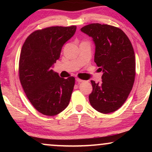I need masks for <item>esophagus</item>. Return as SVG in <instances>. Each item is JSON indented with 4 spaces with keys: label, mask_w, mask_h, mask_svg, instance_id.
I'll return each instance as SVG.
<instances>
[{
    "label": "esophagus",
    "mask_w": 152,
    "mask_h": 152,
    "mask_svg": "<svg viewBox=\"0 0 152 152\" xmlns=\"http://www.w3.org/2000/svg\"><path fill=\"white\" fill-rule=\"evenodd\" d=\"M76 81H77V82H78V83H80V82H84V80H81V79H79V78H76Z\"/></svg>",
    "instance_id": "esophagus-1"
}]
</instances>
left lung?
<instances>
[{
    "label": "left lung",
    "mask_w": 152,
    "mask_h": 152,
    "mask_svg": "<svg viewBox=\"0 0 152 152\" xmlns=\"http://www.w3.org/2000/svg\"><path fill=\"white\" fill-rule=\"evenodd\" d=\"M81 31L93 39L94 61L103 72L100 83L91 81L90 104L100 113L115 111L125 102L134 83L136 62L132 43L123 31L109 25L89 24Z\"/></svg>",
    "instance_id": "1"
}]
</instances>
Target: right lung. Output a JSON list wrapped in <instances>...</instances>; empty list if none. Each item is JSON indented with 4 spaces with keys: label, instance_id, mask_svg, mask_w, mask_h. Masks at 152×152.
Returning <instances> with one entry per match:
<instances>
[{
    "label": "right lung",
    "instance_id": "obj_1",
    "mask_svg": "<svg viewBox=\"0 0 152 152\" xmlns=\"http://www.w3.org/2000/svg\"><path fill=\"white\" fill-rule=\"evenodd\" d=\"M76 29L75 26H55L37 30L22 47L18 68L20 83L33 107L43 115H57L69 104L75 78L60 77L53 68Z\"/></svg>",
    "mask_w": 152,
    "mask_h": 152
}]
</instances>
